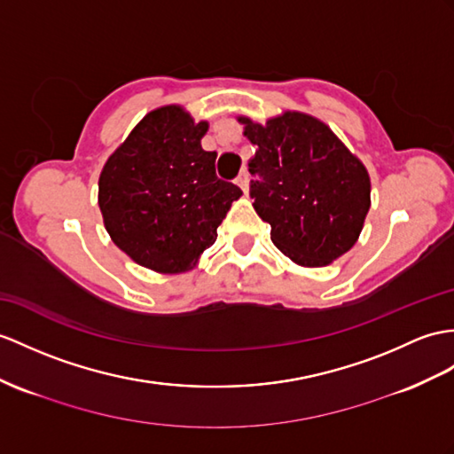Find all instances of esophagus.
<instances>
[{
	"instance_id": "esophagus-1",
	"label": "esophagus",
	"mask_w": 454,
	"mask_h": 454,
	"mask_svg": "<svg viewBox=\"0 0 454 454\" xmlns=\"http://www.w3.org/2000/svg\"><path fill=\"white\" fill-rule=\"evenodd\" d=\"M237 184L242 189V192H248V173L242 171L239 176H237Z\"/></svg>"
}]
</instances>
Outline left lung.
Here are the masks:
<instances>
[{
    "instance_id": "left-lung-1",
    "label": "left lung",
    "mask_w": 454,
    "mask_h": 454,
    "mask_svg": "<svg viewBox=\"0 0 454 454\" xmlns=\"http://www.w3.org/2000/svg\"><path fill=\"white\" fill-rule=\"evenodd\" d=\"M258 150L248 171L254 209L285 256L322 268L348 252L370 209V175L322 121L285 112L265 125L239 117Z\"/></svg>"
}]
</instances>
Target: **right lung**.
Segmentation results:
<instances>
[{"label":"right lung","instance_id":"right-lung-1","mask_svg":"<svg viewBox=\"0 0 454 454\" xmlns=\"http://www.w3.org/2000/svg\"><path fill=\"white\" fill-rule=\"evenodd\" d=\"M206 130V121L194 123L181 106L153 109L99 175L98 204L107 233L144 268L189 271L242 194L217 179V153L200 144Z\"/></svg>","mask_w":454,"mask_h":454}]
</instances>
